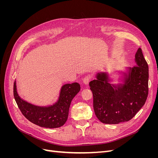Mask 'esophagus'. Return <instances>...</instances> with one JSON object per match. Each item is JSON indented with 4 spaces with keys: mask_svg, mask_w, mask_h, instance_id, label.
Instances as JSON below:
<instances>
[{
    "mask_svg": "<svg viewBox=\"0 0 158 158\" xmlns=\"http://www.w3.org/2000/svg\"><path fill=\"white\" fill-rule=\"evenodd\" d=\"M90 80V76H85L83 78V82L85 85H88L89 84V82Z\"/></svg>",
    "mask_w": 158,
    "mask_h": 158,
    "instance_id": "1",
    "label": "esophagus"
}]
</instances>
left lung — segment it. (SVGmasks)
Wrapping results in <instances>:
<instances>
[{"label": "left lung", "instance_id": "1", "mask_svg": "<svg viewBox=\"0 0 158 158\" xmlns=\"http://www.w3.org/2000/svg\"><path fill=\"white\" fill-rule=\"evenodd\" d=\"M136 66L118 71L120 83L112 84L107 73L100 72L89 85L94 98V109L105 124L130 121L144 106L148 94V65L140 48L135 55Z\"/></svg>", "mask_w": 158, "mask_h": 158}]
</instances>
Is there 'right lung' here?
<instances>
[{"mask_svg": "<svg viewBox=\"0 0 158 158\" xmlns=\"http://www.w3.org/2000/svg\"><path fill=\"white\" fill-rule=\"evenodd\" d=\"M80 90L77 82L62 85L58 99L47 106H38L22 99L18 94L16 81L14 83V96L18 106L27 120L41 127H60L67 121L72 100Z\"/></svg>", "mask_w": 158, "mask_h": 158, "instance_id": "add662e5", "label": "right lung"}]
</instances>
